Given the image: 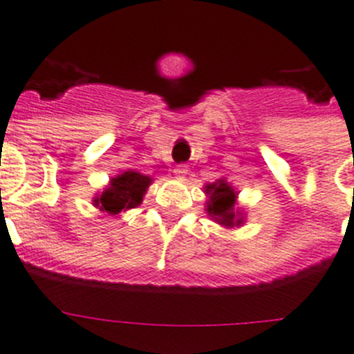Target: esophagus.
I'll return each instance as SVG.
<instances>
[{
  "instance_id": "1",
  "label": "esophagus",
  "mask_w": 354,
  "mask_h": 354,
  "mask_svg": "<svg viewBox=\"0 0 354 354\" xmlns=\"http://www.w3.org/2000/svg\"><path fill=\"white\" fill-rule=\"evenodd\" d=\"M173 173L176 174V178H180V180H183V178L187 176V174H189V165H187V164L176 165V167H174Z\"/></svg>"
}]
</instances>
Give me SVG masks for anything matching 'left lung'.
Returning a JSON list of instances; mask_svg holds the SVG:
<instances>
[{"instance_id": "obj_1", "label": "left lung", "mask_w": 354, "mask_h": 354, "mask_svg": "<svg viewBox=\"0 0 354 354\" xmlns=\"http://www.w3.org/2000/svg\"><path fill=\"white\" fill-rule=\"evenodd\" d=\"M205 190L209 196L208 208H206L209 216H213L218 224L225 225V227L241 224L243 218L236 216V213H234L236 192L231 189V185H227V181L218 180L216 183H209L206 185Z\"/></svg>"}]
</instances>
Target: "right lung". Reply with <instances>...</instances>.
Segmentation results:
<instances>
[{
	"instance_id": "1",
	"label": "right lung",
	"mask_w": 354,
	"mask_h": 354,
	"mask_svg": "<svg viewBox=\"0 0 354 354\" xmlns=\"http://www.w3.org/2000/svg\"><path fill=\"white\" fill-rule=\"evenodd\" d=\"M151 183V178L138 173V171H127L118 178L111 180L109 189L102 192L100 197L93 201L95 206L107 212L111 215L123 212V209L136 208L142 203V196Z\"/></svg>"
}]
</instances>
